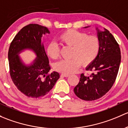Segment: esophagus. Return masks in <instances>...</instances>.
Here are the masks:
<instances>
[{"label": "esophagus", "mask_w": 128, "mask_h": 128, "mask_svg": "<svg viewBox=\"0 0 128 128\" xmlns=\"http://www.w3.org/2000/svg\"><path fill=\"white\" fill-rule=\"evenodd\" d=\"M70 75L69 74H64V73H62L61 74V76H63V77H68Z\"/></svg>", "instance_id": "34e87169"}]
</instances>
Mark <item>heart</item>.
I'll use <instances>...</instances> for the list:
<instances>
[{"label":"heart","mask_w":128,"mask_h":128,"mask_svg":"<svg viewBox=\"0 0 128 128\" xmlns=\"http://www.w3.org/2000/svg\"><path fill=\"white\" fill-rule=\"evenodd\" d=\"M58 40L62 44L72 47L71 59L58 62L54 64L56 71L64 74L75 73L81 66H88L94 61L100 50V42L96 36L75 30H68L59 36ZM47 54L50 58L56 59L59 56V47L51 42L47 47Z\"/></svg>","instance_id":"obj_1"}]
</instances>
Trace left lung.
<instances>
[{
	"label": "left lung",
	"mask_w": 128,
	"mask_h": 128,
	"mask_svg": "<svg viewBox=\"0 0 128 128\" xmlns=\"http://www.w3.org/2000/svg\"><path fill=\"white\" fill-rule=\"evenodd\" d=\"M96 31L100 50L94 61L86 68L94 73L90 76L81 74L80 82L74 88L76 96L86 101L98 99L111 89L121 62L120 48L113 36L105 28L100 30L96 28Z\"/></svg>",
	"instance_id": "left-lung-1"
}]
</instances>
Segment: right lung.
Segmentation results:
<instances>
[{
    "instance_id": "add662e5",
    "label": "right lung",
    "mask_w": 128,
    "mask_h": 128,
    "mask_svg": "<svg viewBox=\"0 0 128 128\" xmlns=\"http://www.w3.org/2000/svg\"><path fill=\"white\" fill-rule=\"evenodd\" d=\"M50 34L45 26L30 24L18 32L9 47L10 74L15 85L28 97L39 98L48 94L60 78L58 72L49 73L50 66L44 44L42 35ZM26 50L32 51L36 58L26 64L19 55Z\"/></svg>"
}]
</instances>
